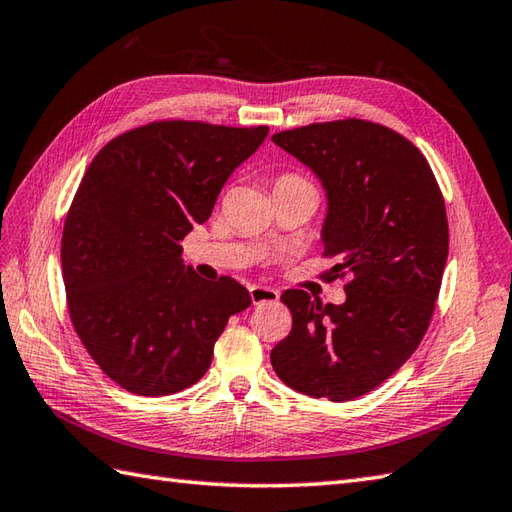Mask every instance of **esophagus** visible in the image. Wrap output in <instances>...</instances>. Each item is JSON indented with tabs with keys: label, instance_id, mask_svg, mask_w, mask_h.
I'll use <instances>...</instances> for the list:
<instances>
[{
	"label": "esophagus",
	"instance_id": "34e87169",
	"mask_svg": "<svg viewBox=\"0 0 512 512\" xmlns=\"http://www.w3.org/2000/svg\"><path fill=\"white\" fill-rule=\"evenodd\" d=\"M250 299H253V306L275 303L279 299V292L275 288H266V286H250Z\"/></svg>",
	"mask_w": 512,
	"mask_h": 512
}]
</instances>
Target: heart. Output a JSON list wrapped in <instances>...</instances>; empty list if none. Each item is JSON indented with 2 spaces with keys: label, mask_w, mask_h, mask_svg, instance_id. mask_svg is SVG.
Returning a JSON list of instances; mask_svg holds the SVG:
<instances>
[{
  "label": "heart",
  "mask_w": 512,
  "mask_h": 512,
  "mask_svg": "<svg viewBox=\"0 0 512 512\" xmlns=\"http://www.w3.org/2000/svg\"><path fill=\"white\" fill-rule=\"evenodd\" d=\"M297 182H308V180H303L299 173H281L275 184H297Z\"/></svg>",
  "instance_id": "obj_1"
}]
</instances>
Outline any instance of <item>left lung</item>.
<instances>
[{"label": "left lung", "mask_w": 512, "mask_h": 512, "mask_svg": "<svg viewBox=\"0 0 512 512\" xmlns=\"http://www.w3.org/2000/svg\"><path fill=\"white\" fill-rule=\"evenodd\" d=\"M273 143L328 191L323 257L336 264L325 275L347 277V299L323 306L286 290L292 330L270 363L301 394L354 400L400 369L429 328L449 255L442 191L411 140L363 118L286 129Z\"/></svg>", "instance_id": "8db88e82"}]
</instances>
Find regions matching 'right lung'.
Listing matches in <instances>:
<instances>
[{"label":"right lung","mask_w":512,"mask_h":512,"mask_svg":"<svg viewBox=\"0 0 512 512\" xmlns=\"http://www.w3.org/2000/svg\"><path fill=\"white\" fill-rule=\"evenodd\" d=\"M266 136L162 118L112 138L85 171L61 235L65 299L94 363L132 394L198 383L228 319L250 306L235 279L184 268L180 242Z\"/></svg>","instance_id":"right-lung-1"}]
</instances>
